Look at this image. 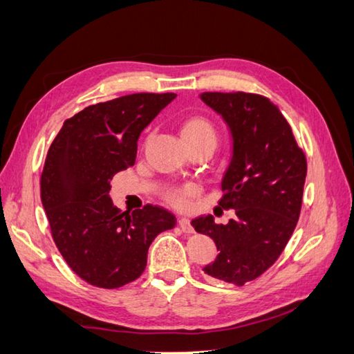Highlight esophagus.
<instances>
[{
    "instance_id": "1",
    "label": "esophagus",
    "mask_w": 354,
    "mask_h": 354,
    "mask_svg": "<svg viewBox=\"0 0 354 354\" xmlns=\"http://www.w3.org/2000/svg\"><path fill=\"white\" fill-rule=\"evenodd\" d=\"M178 224H179V227H181L183 232H185V234H192V232H194V227H192L190 220H187V218H179Z\"/></svg>"
}]
</instances>
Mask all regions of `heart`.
Masks as SVG:
<instances>
[{
  "label": "heart",
  "mask_w": 354,
  "mask_h": 354,
  "mask_svg": "<svg viewBox=\"0 0 354 354\" xmlns=\"http://www.w3.org/2000/svg\"><path fill=\"white\" fill-rule=\"evenodd\" d=\"M181 139L184 144H195V142H216V130L214 124L209 119L203 118V115H192V118L185 119L181 128ZM195 194V189L185 187V189H175L167 194V199L176 207H185L187 205V199Z\"/></svg>",
  "instance_id": "1"
}]
</instances>
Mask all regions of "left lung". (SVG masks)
Listing matches in <instances>:
<instances>
[{
    "label": "left lung",
    "mask_w": 354,
    "mask_h": 354,
    "mask_svg": "<svg viewBox=\"0 0 354 354\" xmlns=\"http://www.w3.org/2000/svg\"><path fill=\"white\" fill-rule=\"evenodd\" d=\"M205 105L221 115L232 139L223 176L221 209H234L227 224L212 215L192 220L196 232L216 244V259L204 266L215 280L244 285L271 268L297 224L306 158L279 108L248 93H203Z\"/></svg>",
    "instance_id": "obj_1"
}]
</instances>
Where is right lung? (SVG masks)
Masks as SVG:
<instances>
[{
  "mask_svg": "<svg viewBox=\"0 0 354 354\" xmlns=\"http://www.w3.org/2000/svg\"><path fill=\"white\" fill-rule=\"evenodd\" d=\"M176 94L139 93L91 105L66 119L49 147L41 203L68 266L99 288L140 277L151 241L173 229L169 210L147 204L131 215L114 207L111 179L134 164L144 128Z\"/></svg>",
  "mask_w": 354,
  "mask_h": 354,
  "instance_id": "obj_1",
  "label": "right lung"
}]
</instances>
